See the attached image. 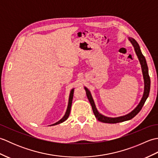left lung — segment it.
Masks as SVG:
<instances>
[{
	"mask_svg": "<svg viewBox=\"0 0 158 158\" xmlns=\"http://www.w3.org/2000/svg\"><path fill=\"white\" fill-rule=\"evenodd\" d=\"M127 39L129 40L131 44L132 45L134 49H135V51L136 54L138 57V59L139 60L140 64L141 66V70L143 73V79H144V92L143 94L141 99H140L139 103L138 104L135 109H134L132 111L130 112L129 113L126 114V115H122L119 117H106L105 115H102L96 109V106L95 105L94 100L92 94L90 92L88 88H87L86 87L84 86V89L86 92V95L89 101L91 104L92 110L94 114L96 117V118L98 121L103 123H116L119 122H125V121L130 120L132 119L134 117H135L137 114H138L140 110H141L142 107L143 106L144 104H145L147 98H148L149 94V91H150V84H151V81H150V77L149 75V70H148V66L147 64V62L145 58L143 55V53L140 51V46L138 44V43L136 42L135 39L131 37H127Z\"/></svg>",
	"mask_w": 158,
	"mask_h": 158,
	"instance_id": "left-lung-1",
	"label": "left lung"
}]
</instances>
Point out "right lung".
Segmentation results:
<instances>
[{
	"mask_svg": "<svg viewBox=\"0 0 158 158\" xmlns=\"http://www.w3.org/2000/svg\"><path fill=\"white\" fill-rule=\"evenodd\" d=\"M74 89L75 88H73L71 90H70V94H69V103H68V106H67V109H66V111L64 114V115L63 116L62 118L61 119H60L58 122H57L56 123L52 124L51 126H55V125H58V124L61 123L62 122H64L67 119H68V117H69L70 115V109H71V106H72V102H73V93H74Z\"/></svg>",
	"mask_w": 158,
	"mask_h": 158,
	"instance_id": "1",
	"label": "right lung"
}]
</instances>
